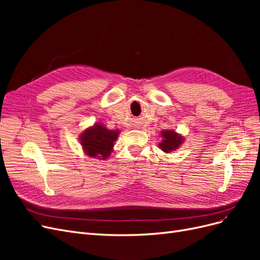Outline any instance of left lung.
I'll return each mask as SVG.
<instances>
[{
    "mask_svg": "<svg viewBox=\"0 0 260 260\" xmlns=\"http://www.w3.org/2000/svg\"><path fill=\"white\" fill-rule=\"evenodd\" d=\"M161 137H162V141L161 143H159V147L166 153H170L172 151H175V149H177L178 146L182 143V140H183L172 130L162 131Z\"/></svg>",
    "mask_w": 260,
    "mask_h": 260,
    "instance_id": "left-lung-1",
    "label": "left lung"
}]
</instances>
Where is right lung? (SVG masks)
I'll return each mask as SVG.
<instances>
[{
	"mask_svg": "<svg viewBox=\"0 0 260 260\" xmlns=\"http://www.w3.org/2000/svg\"><path fill=\"white\" fill-rule=\"evenodd\" d=\"M118 135V130H108L98 123L94 127L86 129L81 135L80 140L85 153L89 156L105 159L111 155Z\"/></svg>",
	"mask_w": 260,
	"mask_h": 260,
	"instance_id": "1",
	"label": "right lung"
}]
</instances>
